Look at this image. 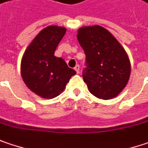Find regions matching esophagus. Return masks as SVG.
Instances as JSON below:
<instances>
[{
	"instance_id": "1",
	"label": "esophagus",
	"mask_w": 148,
	"mask_h": 148,
	"mask_svg": "<svg viewBox=\"0 0 148 148\" xmlns=\"http://www.w3.org/2000/svg\"><path fill=\"white\" fill-rule=\"evenodd\" d=\"M74 69L77 71V73H79V72H80V66H79V65H77V66H75Z\"/></svg>"
}]
</instances>
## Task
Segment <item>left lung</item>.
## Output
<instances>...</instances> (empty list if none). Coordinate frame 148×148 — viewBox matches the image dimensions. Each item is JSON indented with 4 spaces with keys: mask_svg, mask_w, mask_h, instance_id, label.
Listing matches in <instances>:
<instances>
[{
    "mask_svg": "<svg viewBox=\"0 0 148 148\" xmlns=\"http://www.w3.org/2000/svg\"><path fill=\"white\" fill-rule=\"evenodd\" d=\"M77 40L85 52L86 67L82 77L89 92L99 99L117 97L131 75L129 57L122 45L97 25L79 28Z\"/></svg>",
    "mask_w": 148,
    "mask_h": 148,
    "instance_id": "obj_1",
    "label": "left lung"
}]
</instances>
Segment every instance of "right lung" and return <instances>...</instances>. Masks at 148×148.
<instances>
[{"label":"right lung","instance_id":"1","mask_svg":"<svg viewBox=\"0 0 148 148\" xmlns=\"http://www.w3.org/2000/svg\"><path fill=\"white\" fill-rule=\"evenodd\" d=\"M66 32L63 26H49L41 30L26 49L21 62V74L26 86L42 98L52 99L66 88L77 72L61 57L54 56Z\"/></svg>","mask_w":148,"mask_h":148}]
</instances>
